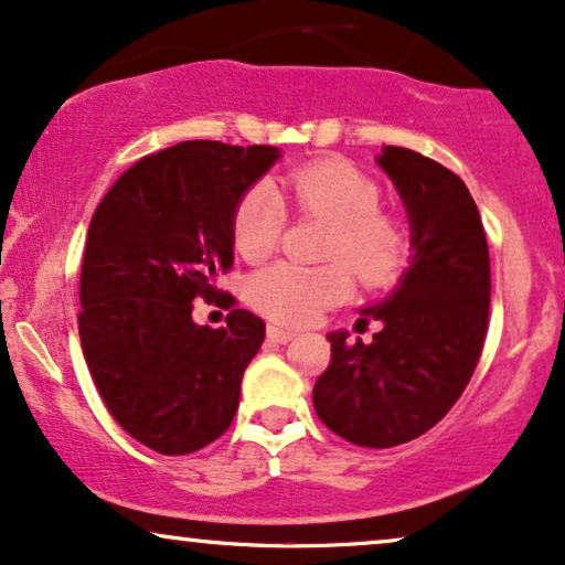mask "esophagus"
Instances as JSON below:
<instances>
[{"instance_id":"1","label":"esophagus","mask_w":565,"mask_h":565,"mask_svg":"<svg viewBox=\"0 0 565 565\" xmlns=\"http://www.w3.org/2000/svg\"><path fill=\"white\" fill-rule=\"evenodd\" d=\"M295 331H289V328H281V326H268V339L270 341H278V344H289L291 339H295Z\"/></svg>"}]
</instances>
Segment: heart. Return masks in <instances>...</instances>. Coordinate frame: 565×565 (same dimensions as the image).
I'll return each instance as SVG.
<instances>
[{
    "label": "heart",
    "mask_w": 565,
    "mask_h": 565,
    "mask_svg": "<svg viewBox=\"0 0 565 565\" xmlns=\"http://www.w3.org/2000/svg\"><path fill=\"white\" fill-rule=\"evenodd\" d=\"M305 216L328 224L318 268L276 263L249 278L247 299L270 320L302 326L347 299L352 276L365 287L391 284L406 260V237L396 218L381 211V188L347 161H312L278 182ZM274 184L258 182L239 198L232 218L234 249L255 263L268 258L281 239L287 209ZM347 262L349 269L343 266Z\"/></svg>",
    "instance_id": "heart-1"
}]
</instances>
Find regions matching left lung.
Wrapping results in <instances>:
<instances>
[{
	"mask_svg": "<svg viewBox=\"0 0 565 565\" xmlns=\"http://www.w3.org/2000/svg\"><path fill=\"white\" fill-rule=\"evenodd\" d=\"M409 221V266L391 295L360 307L381 320L365 344L328 333L331 365L312 388L328 430L365 448L409 443L446 417L480 360L490 310V255L467 184L409 148L377 153Z\"/></svg>",
	"mask_w": 565,
	"mask_h": 565,
	"instance_id": "obj_1",
	"label": "left lung"
}]
</instances>
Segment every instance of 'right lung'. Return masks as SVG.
<instances>
[{
	"label": "right lung",
	"instance_id": "1",
	"mask_svg": "<svg viewBox=\"0 0 565 565\" xmlns=\"http://www.w3.org/2000/svg\"><path fill=\"white\" fill-rule=\"evenodd\" d=\"M278 159L274 146L177 142L127 169L90 218L85 362L119 427L163 456L209 446L237 414L266 323L232 310L224 328L198 326L192 299L216 297L234 258V209Z\"/></svg>",
	"mask_w": 565,
	"mask_h": 565
}]
</instances>
